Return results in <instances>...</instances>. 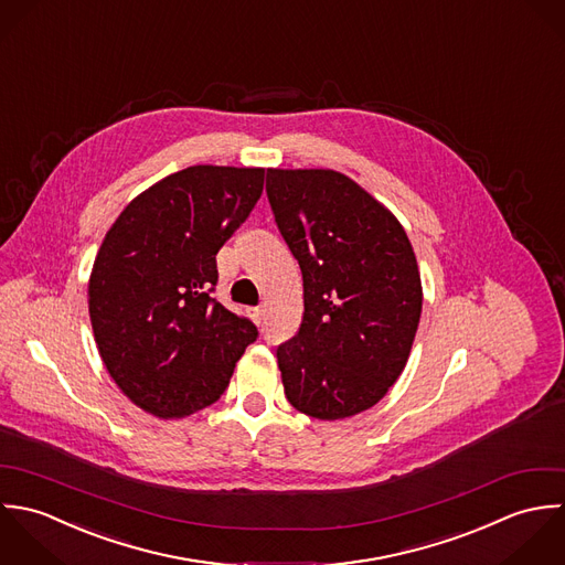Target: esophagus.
I'll use <instances>...</instances> for the list:
<instances>
[{
  "label": "esophagus",
  "instance_id": "1",
  "mask_svg": "<svg viewBox=\"0 0 565 565\" xmlns=\"http://www.w3.org/2000/svg\"><path fill=\"white\" fill-rule=\"evenodd\" d=\"M250 317H253L255 323L259 326V323L264 321V310H262V308H253V310H250Z\"/></svg>",
  "mask_w": 565,
  "mask_h": 565
}]
</instances>
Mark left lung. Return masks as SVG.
I'll return each mask as SVG.
<instances>
[{"label":"left lung","mask_w":565,"mask_h":565,"mask_svg":"<svg viewBox=\"0 0 565 565\" xmlns=\"http://www.w3.org/2000/svg\"><path fill=\"white\" fill-rule=\"evenodd\" d=\"M266 194L303 275V321L277 347L288 402L315 419L375 406L402 375L422 277L399 221L334 170L268 168Z\"/></svg>","instance_id":"left-lung-1"}]
</instances>
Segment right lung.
<instances>
[{
	"label": "right lung",
	"mask_w": 565,
	"mask_h": 565,
	"mask_svg": "<svg viewBox=\"0 0 565 565\" xmlns=\"http://www.w3.org/2000/svg\"><path fill=\"white\" fill-rule=\"evenodd\" d=\"M264 168L192 166L117 216L96 255L89 317L121 393L161 419L221 399L257 328L218 303L216 255L253 212Z\"/></svg>",
	"instance_id": "1"
}]
</instances>
